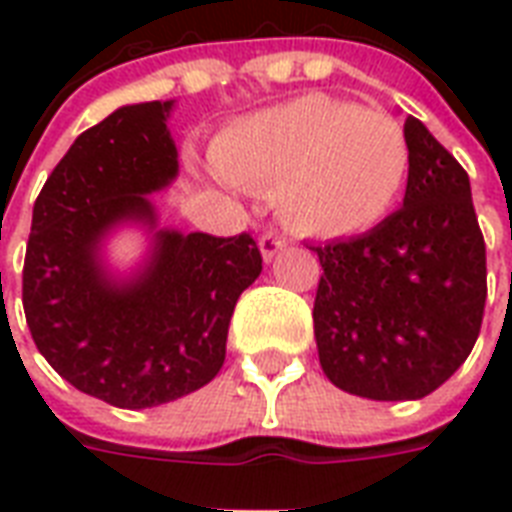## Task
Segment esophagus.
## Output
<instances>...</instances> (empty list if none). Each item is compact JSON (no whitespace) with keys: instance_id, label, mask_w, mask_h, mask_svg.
I'll return each mask as SVG.
<instances>
[{"instance_id":"1","label":"esophagus","mask_w":512,"mask_h":512,"mask_svg":"<svg viewBox=\"0 0 512 512\" xmlns=\"http://www.w3.org/2000/svg\"><path fill=\"white\" fill-rule=\"evenodd\" d=\"M284 247H287V239L279 236V233H263V236H260V252H263L265 263H271L273 257L279 255Z\"/></svg>"}]
</instances>
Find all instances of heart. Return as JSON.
<instances>
[{"label":"heart","instance_id":"heart-1","mask_svg":"<svg viewBox=\"0 0 512 512\" xmlns=\"http://www.w3.org/2000/svg\"><path fill=\"white\" fill-rule=\"evenodd\" d=\"M217 170L255 193H279L284 223L337 239L388 217L409 175V143L396 119L327 95L268 108L223 132Z\"/></svg>","mask_w":512,"mask_h":512}]
</instances>
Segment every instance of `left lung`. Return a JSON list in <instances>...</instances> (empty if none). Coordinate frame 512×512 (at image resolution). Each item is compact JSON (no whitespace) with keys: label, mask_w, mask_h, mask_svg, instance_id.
Here are the masks:
<instances>
[{"label":"left lung","mask_w":512,"mask_h":512,"mask_svg":"<svg viewBox=\"0 0 512 512\" xmlns=\"http://www.w3.org/2000/svg\"><path fill=\"white\" fill-rule=\"evenodd\" d=\"M404 207L353 239L316 244L321 369L337 388L412 401L444 385L476 345L486 244L470 180L428 127L406 116Z\"/></svg>","instance_id":"1"}]
</instances>
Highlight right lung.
<instances>
[{"instance_id":"add662e5","label":"right lung","mask_w":512,"mask_h":512,"mask_svg":"<svg viewBox=\"0 0 512 512\" xmlns=\"http://www.w3.org/2000/svg\"><path fill=\"white\" fill-rule=\"evenodd\" d=\"M170 108L124 106L74 140L36 196L23 263V311L39 353L76 390L119 409L207 385L225 361L236 300L263 271L247 231H159L138 279L114 284L100 271V236L122 220L154 223L146 193L177 175Z\"/></svg>"}]
</instances>
